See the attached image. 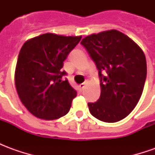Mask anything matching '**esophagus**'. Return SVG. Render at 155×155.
<instances>
[{
  "label": "esophagus",
  "instance_id": "1",
  "mask_svg": "<svg viewBox=\"0 0 155 155\" xmlns=\"http://www.w3.org/2000/svg\"><path fill=\"white\" fill-rule=\"evenodd\" d=\"M88 84V82L86 81V82H84V83H83V84H80V88H81V90H83L84 87H85V85Z\"/></svg>",
  "mask_w": 155,
  "mask_h": 155
}]
</instances>
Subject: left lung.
Segmentation results:
<instances>
[{
    "instance_id": "1",
    "label": "left lung",
    "mask_w": 155,
    "mask_h": 155,
    "mask_svg": "<svg viewBox=\"0 0 155 155\" xmlns=\"http://www.w3.org/2000/svg\"><path fill=\"white\" fill-rule=\"evenodd\" d=\"M81 44L94 61L101 77V96L88 103L98 120L114 123L132 112L143 93L147 74L145 55L128 35L110 30L84 37ZM102 71L107 73L101 74Z\"/></svg>"
}]
</instances>
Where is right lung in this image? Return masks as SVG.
<instances>
[{
	"label": "right lung",
	"instance_id": "add662e5",
	"mask_svg": "<svg viewBox=\"0 0 155 155\" xmlns=\"http://www.w3.org/2000/svg\"><path fill=\"white\" fill-rule=\"evenodd\" d=\"M45 33L25 41L15 71L17 94L30 113L45 120L67 114L77 94L61 71L64 60L81 39Z\"/></svg>",
	"mask_w": 155,
	"mask_h": 155
}]
</instances>
